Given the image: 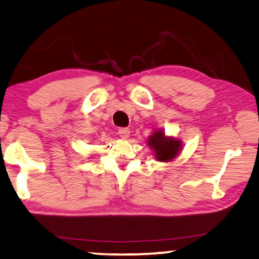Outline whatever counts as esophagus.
Segmentation results:
<instances>
[{
  "instance_id": "34e87169",
  "label": "esophagus",
  "mask_w": 259,
  "mask_h": 259,
  "mask_svg": "<svg viewBox=\"0 0 259 259\" xmlns=\"http://www.w3.org/2000/svg\"><path fill=\"white\" fill-rule=\"evenodd\" d=\"M130 130L128 128H126V127H122V128H119L118 130V135H119V137L121 138V139H127L130 137Z\"/></svg>"
}]
</instances>
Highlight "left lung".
Listing matches in <instances>:
<instances>
[{
    "instance_id": "left-lung-1",
    "label": "left lung",
    "mask_w": 259,
    "mask_h": 259,
    "mask_svg": "<svg viewBox=\"0 0 259 259\" xmlns=\"http://www.w3.org/2000/svg\"><path fill=\"white\" fill-rule=\"evenodd\" d=\"M149 146L154 149L156 158L159 162H169L179 154L181 149V141L175 138H166L162 130L154 132L148 140Z\"/></svg>"
}]
</instances>
